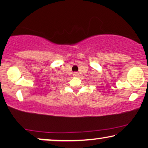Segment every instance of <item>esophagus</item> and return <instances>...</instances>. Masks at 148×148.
I'll return each mask as SVG.
<instances>
[{"mask_svg":"<svg viewBox=\"0 0 148 148\" xmlns=\"http://www.w3.org/2000/svg\"><path fill=\"white\" fill-rule=\"evenodd\" d=\"M73 75H74L75 77H77V75H78V73H77V72H75V73H74Z\"/></svg>","mask_w":148,"mask_h":148,"instance_id":"1","label":"esophagus"}]
</instances>
